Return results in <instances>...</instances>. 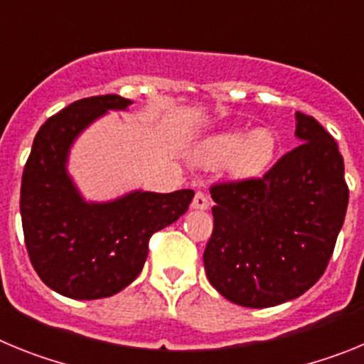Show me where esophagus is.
I'll return each instance as SVG.
<instances>
[{"label":"esophagus","instance_id":"obj_1","mask_svg":"<svg viewBox=\"0 0 364 364\" xmlns=\"http://www.w3.org/2000/svg\"><path fill=\"white\" fill-rule=\"evenodd\" d=\"M210 197L205 195V193L202 191H197V195H195V198H193L191 202V208L193 210H208L210 208Z\"/></svg>","mask_w":364,"mask_h":364}]
</instances>
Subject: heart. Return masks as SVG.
I'll return each mask as SVG.
<instances>
[{
    "label": "heart",
    "instance_id": "obj_1",
    "mask_svg": "<svg viewBox=\"0 0 364 364\" xmlns=\"http://www.w3.org/2000/svg\"><path fill=\"white\" fill-rule=\"evenodd\" d=\"M277 151V136L268 127L247 133L235 129L215 134L204 147L210 164L228 162L230 173L237 178L260 175L272 164Z\"/></svg>",
    "mask_w": 364,
    "mask_h": 364
}]
</instances>
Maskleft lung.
<instances>
[{
    "label": "left lung",
    "instance_id": "8db88e82",
    "mask_svg": "<svg viewBox=\"0 0 364 364\" xmlns=\"http://www.w3.org/2000/svg\"><path fill=\"white\" fill-rule=\"evenodd\" d=\"M295 118L302 144L269 171L210 188L215 205L205 275L240 306H277L310 290L345 222L348 186L337 142L314 117Z\"/></svg>",
    "mask_w": 364,
    "mask_h": 364
}]
</instances>
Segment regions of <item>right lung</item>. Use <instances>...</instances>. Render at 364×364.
Returning <instances> with one entry per match:
<instances>
[{"mask_svg":"<svg viewBox=\"0 0 364 364\" xmlns=\"http://www.w3.org/2000/svg\"><path fill=\"white\" fill-rule=\"evenodd\" d=\"M118 95L67 105L38 131L21 176V224L32 268L58 294L80 301L111 297L142 272L151 235L178 220L195 191H134L105 204L80 197L67 175L70 144L109 109H125Z\"/></svg>","mask_w":364,"mask_h":364,"instance_id":"1","label":"right lung"}]
</instances>
